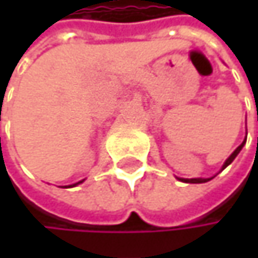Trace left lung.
I'll list each match as a JSON object with an SVG mask.
<instances>
[{
  "instance_id": "8db88e82",
  "label": "left lung",
  "mask_w": 258,
  "mask_h": 258,
  "mask_svg": "<svg viewBox=\"0 0 258 258\" xmlns=\"http://www.w3.org/2000/svg\"><path fill=\"white\" fill-rule=\"evenodd\" d=\"M245 142H246V139H245V140H243V142H242V143H240V145H239V146L234 149V152H233L232 155H230V157L226 160V163H224V166H223V169H221V170H224V169H226V167H227V166L232 163L233 160L237 157V154H239V152H240V149L243 148ZM211 179H212V178H211ZM211 179H200V178H199V179H180V180H182V182H189V183H203V182H208V180H211Z\"/></svg>"
}]
</instances>
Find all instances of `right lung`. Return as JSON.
<instances>
[{"instance_id": "add662e5", "label": "right lung", "mask_w": 258, "mask_h": 258, "mask_svg": "<svg viewBox=\"0 0 258 258\" xmlns=\"http://www.w3.org/2000/svg\"><path fill=\"white\" fill-rule=\"evenodd\" d=\"M80 182H82V180H80ZM80 182H78V183H80ZM78 183H75V185H78ZM75 185H73V186H75ZM70 186H72V185H70Z\"/></svg>"}]
</instances>
